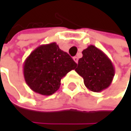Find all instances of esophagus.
Masks as SVG:
<instances>
[{
  "instance_id": "1",
  "label": "esophagus",
  "mask_w": 131,
  "mask_h": 131,
  "mask_svg": "<svg viewBox=\"0 0 131 131\" xmlns=\"http://www.w3.org/2000/svg\"><path fill=\"white\" fill-rule=\"evenodd\" d=\"M73 60H74V61L75 63H78V61H79V58H78L77 57H73Z\"/></svg>"
}]
</instances>
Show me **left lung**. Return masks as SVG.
Segmentation results:
<instances>
[{"label":"left lung","mask_w":131,"mask_h":131,"mask_svg":"<svg viewBox=\"0 0 131 131\" xmlns=\"http://www.w3.org/2000/svg\"><path fill=\"white\" fill-rule=\"evenodd\" d=\"M75 71L83 78L85 87L97 93L107 89L115 75L111 60L103 51L92 45L82 51V57L79 60Z\"/></svg>","instance_id":"1"}]
</instances>
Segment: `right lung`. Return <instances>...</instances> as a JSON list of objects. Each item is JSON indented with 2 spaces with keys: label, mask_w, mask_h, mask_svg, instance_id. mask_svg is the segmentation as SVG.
Returning a JSON list of instances; mask_svg holds the SVG:
<instances>
[{
  "label": "right lung",
  "mask_w": 131,
  "mask_h": 131,
  "mask_svg": "<svg viewBox=\"0 0 131 131\" xmlns=\"http://www.w3.org/2000/svg\"><path fill=\"white\" fill-rule=\"evenodd\" d=\"M76 66L66 52L52 42L41 45L29 55L23 63V75L34 92L49 96L59 90L62 78Z\"/></svg>",
  "instance_id": "obj_1"
}]
</instances>
